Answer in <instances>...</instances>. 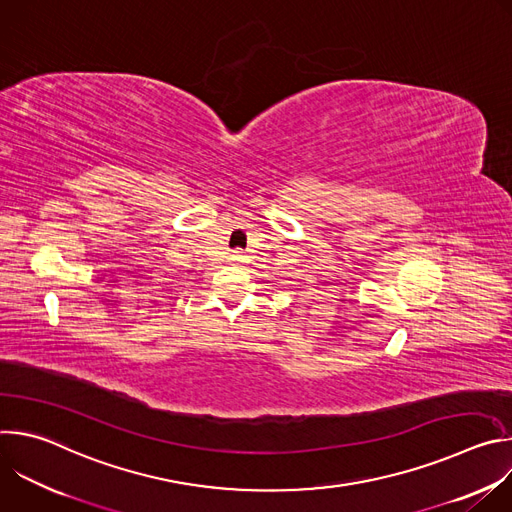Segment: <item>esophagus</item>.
<instances>
[{
	"label": "esophagus",
	"mask_w": 512,
	"mask_h": 512,
	"mask_svg": "<svg viewBox=\"0 0 512 512\" xmlns=\"http://www.w3.org/2000/svg\"><path fill=\"white\" fill-rule=\"evenodd\" d=\"M241 253H243V251H235V255H233V257H235L237 261H241V259H243V255H241Z\"/></svg>",
	"instance_id": "obj_1"
}]
</instances>
